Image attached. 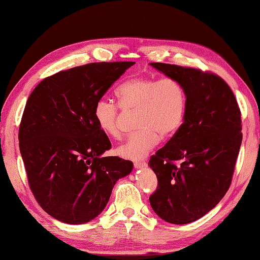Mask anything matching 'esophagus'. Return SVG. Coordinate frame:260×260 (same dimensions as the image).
Instances as JSON below:
<instances>
[{
  "instance_id": "34e87169",
  "label": "esophagus",
  "mask_w": 260,
  "mask_h": 260,
  "mask_svg": "<svg viewBox=\"0 0 260 260\" xmlns=\"http://www.w3.org/2000/svg\"><path fill=\"white\" fill-rule=\"evenodd\" d=\"M134 167L136 169H140V168H144L146 167V162L143 160H140V161H135L134 162Z\"/></svg>"
}]
</instances>
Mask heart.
Listing matches in <instances>:
<instances>
[{
    "label": "heart",
    "mask_w": 260,
    "mask_h": 260,
    "mask_svg": "<svg viewBox=\"0 0 260 260\" xmlns=\"http://www.w3.org/2000/svg\"><path fill=\"white\" fill-rule=\"evenodd\" d=\"M118 104L100 98L93 107V117L101 132L113 139L120 135V111L136 110L139 129L128 135L116 149L117 154L129 160L142 159L164 137L175 135L186 118L185 86L174 78L136 76L116 89Z\"/></svg>",
    "instance_id": "obj_1"
}]
</instances>
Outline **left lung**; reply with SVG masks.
I'll return each mask as SVG.
<instances>
[{
	"instance_id": "8db88e82",
	"label": "left lung",
	"mask_w": 260,
	"mask_h": 260,
	"mask_svg": "<svg viewBox=\"0 0 260 260\" xmlns=\"http://www.w3.org/2000/svg\"><path fill=\"white\" fill-rule=\"evenodd\" d=\"M182 83L187 93L181 128L150 157L157 178L150 204L172 224L194 222L230 188L242 141L241 111L221 76L195 68L151 63Z\"/></svg>"
}]
</instances>
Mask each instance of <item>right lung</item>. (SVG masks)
<instances>
[{"label":"right lung","mask_w":260,"mask_h":260,"mask_svg":"<svg viewBox=\"0 0 260 260\" xmlns=\"http://www.w3.org/2000/svg\"><path fill=\"white\" fill-rule=\"evenodd\" d=\"M134 62L89 63L40 82L25 104L19 147L30 190L56 220L83 224L98 216L129 160L100 155L111 143L93 117L95 101Z\"/></svg>","instance_id":"1"}]
</instances>
